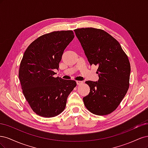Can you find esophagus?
Returning a JSON list of instances; mask_svg holds the SVG:
<instances>
[{
    "label": "esophagus",
    "instance_id": "esophagus-1",
    "mask_svg": "<svg viewBox=\"0 0 148 148\" xmlns=\"http://www.w3.org/2000/svg\"><path fill=\"white\" fill-rule=\"evenodd\" d=\"M83 83V82L82 81H79V80H77V83L78 85L81 84H82Z\"/></svg>",
    "mask_w": 148,
    "mask_h": 148
}]
</instances>
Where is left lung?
<instances>
[{"instance_id": "8db88e82", "label": "left lung", "mask_w": 148, "mask_h": 148, "mask_svg": "<svg viewBox=\"0 0 148 148\" xmlns=\"http://www.w3.org/2000/svg\"><path fill=\"white\" fill-rule=\"evenodd\" d=\"M91 65L97 66L98 82L86 81L90 88L85 107L97 115L117 108L130 86V64L119 42L105 31L94 28L74 30Z\"/></svg>"}]
</instances>
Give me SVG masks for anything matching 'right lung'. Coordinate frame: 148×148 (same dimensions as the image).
Returning a JSON list of instances; mask_svg holds the SVG:
<instances>
[{
	"label": "right lung",
	"instance_id": "add662e5",
	"mask_svg": "<svg viewBox=\"0 0 148 148\" xmlns=\"http://www.w3.org/2000/svg\"><path fill=\"white\" fill-rule=\"evenodd\" d=\"M73 31H53L41 36L26 49L18 77L23 95L38 115L50 118L65 108L70 93L77 86L74 80L54 77L64 51L74 38Z\"/></svg>",
	"mask_w": 148,
	"mask_h": 148
}]
</instances>
